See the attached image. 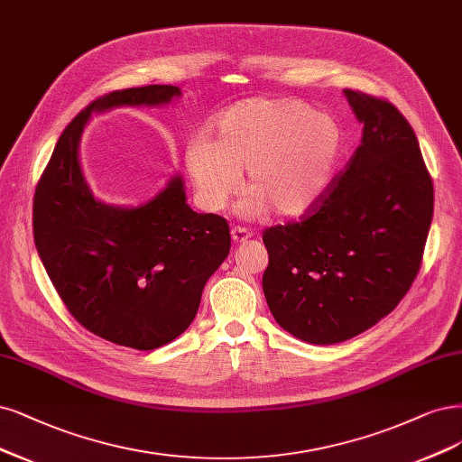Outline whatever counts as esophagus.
<instances>
[{"instance_id": "1", "label": "esophagus", "mask_w": 462, "mask_h": 462, "mask_svg": "<svg viewBox=\"0 0 462 462\" xmlns=\"http://www.w3.org/2000/svg\"><path fill=\"white\" fill-rule=\"evenodd\" d=\"M250 236H252V231H248V229H245V227H233V229H231V238H233L235 245L246 243Z\"/></svg>"}]
</instances>
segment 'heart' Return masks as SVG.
Wrapping results in <instances>:
<instances>
[{
  "instance_id": "obj_1",
  "label": "heart",
  "mask_w": 462,
  "mask_h": 462,
  "mask_svg": "<svg viewBox=\"0 0 462 462\" xmlns=\"http://www.w3.org/2000/svg\"><path fill=\"white\" fill-rule=\"evenodd\" d=\"M340 149L337 122L301 101L256 97L221 113L208 137L185 149V168L206 210L217 212L241 187L245 216L291 217L317 202Z\"/></svg>"
}]
</instances>
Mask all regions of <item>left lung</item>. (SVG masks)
<instances>
[{
  "label": "left lung",
  "mask_w": 462,
  "mask_h": 462,
  "mask_svg": "<svg viewBox=\"0 0 462 462\" xmlns=\"http://www.w3.org/2000/svg\"><path fill=\"white\" fill-rule=\"evenodd\" d=\"M363 124L346 170L300 221L263 231L262 286L275 321L310 344H338L392 313L415 281L434 185L405 116L344 89Z\"/></svg>",
  "instance_id": "obj_1"
}]
</instances>
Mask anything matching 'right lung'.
I'll return each instance as SVG.
<instances>
[{"label":"right lung","mask_w":462,"mask_h":462,"mask_svg":"<svg viewBox=\"0 0 462 462\" xmlns=\"http://www.w3.org/2000/svg\"><path fill=\"white\" fill-rule=\"evenodd\" d=\"M180 95L178 86H143L93 101L59 137L34 195V243L62 304L89 332L145 352L193 323L206 281L229 254V224L190 210L181 176L134 208L97 200L78 147L91 113Z\"/></svg>","instance_id":"1"}]
</instances>
